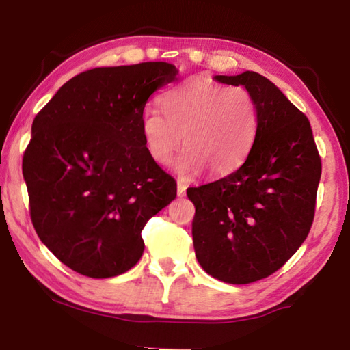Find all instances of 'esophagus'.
Masks as SVG:
<instances>
[{"mask_svg":"<svg viewBox=\"0 0 350 350\" xmlns=\"http://www.w3.org/2000/svg\"><path fill=\"white\" fill-rule=\"evenodd\" d=\"M185 191H187V183L179 179V180H177V196H179V198L185 196Z\"/></svg>","mask_w":350,"mask_h":350,"instance_id":"34e87169","label":"esophagus"}]
</instances>
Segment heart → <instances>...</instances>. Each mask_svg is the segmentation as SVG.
<instances>
[{"label":"heart","instance_id":"heart-1","mask_svg":"<svg viewBox=\"0 0 350 350\" xmlns=\"http://www.w3.org/2000/svg\"><path fill=\"white\" fill-rule=\"evenodd\" d=\"M162 109L142 112V135L159 165L170 163L182 144L180 173L202 167L211 174L230 173L244 162L256 135V102L244 86H224L196 77L165 92Z\"/></svg>","mask_w":350,"mask_h":350}]
</instances>
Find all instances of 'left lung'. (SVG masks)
Masks as SVG:
<instances>
[{
	"label": "left lung",
	"instance_id": "1",
	"mask_svg": "<svg viewBox=\"0 0 350 350\" xmlns=\"http://www.w3.org/2000/svg\"><path fill=\"white\" fill-rule=\"evenodd\" d=\"M215 79L252 92L258 128L238 170L187 189L196 206L193 244L206 273L250 284L280 270L309 234L321 157L309 118L269 79L253 70Z\"/></svg>",
	"mask_w": 350,
	"mask_h": 350
}]
</instances>
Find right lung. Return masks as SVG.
Returning <instances> with one entry per match:
<instances>
[{
    "instance_id": "add662e5",
    "label": "right lung",
    "mask_w": 350,
    "mask_h": 350,
    "mask_svg": "<svg viewBox=\"0 0 350 350\" xmlns=\"http://www.w3.org/2000/svg\"><path fill=\"white\" fill-rule=\"evenodd\" d=\"M174 80L165 62L90 69L35 116L23 156L31 219L77 273L102 280L134 267L142 230L176 198V180L150 157L140 129L148 98Z\"/></svg>"
}]
</instances>
